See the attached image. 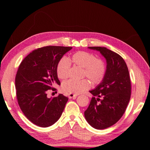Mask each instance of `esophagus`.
Segmentation results:
<instances>
[{
    "mask_svg": "<svg viewBox=\"0 0 150 150\" xmlns=\"http://www.w3.org/2000/svg\"><path fill=\"white\" fill-rule=\"evenodd\" d=\"M77 96H78V95H77V94H73V93H69V95H68V96H69V98L76 97Z\"/></svg>",
    "mask_w": 150,
    "mask_h": 150,
    "instance_id": "1",
    "label": "esophagus"
}]
</instances>
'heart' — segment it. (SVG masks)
I'll return each mask as SVG.
<instances>
[{"mask_svg":"<svg viewBox=\"0 0 150 150\" xmlns=\"http://www.w3.org/2000/svg\"><path fill=\"white\" fill-rule=\"evenodd\" d=\"M74 64L83 67V75H86L94 84H98L105 77L106 72L105 62L99 58H96L93 54L85 51H79L71 56ZM70 62L67 57H63L57 65V75L61 79H65L69 75ZM91 83L88 79H69L62 85L64 92L73 94H79L90 87Z\"/></svg>","mask_w":150,"mask_h":150,"instance_id":"b5f03b06","label":"heart"}]
</instances>
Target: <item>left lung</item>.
Instances as JSON below:
<instances>
[{"label":"left lung","instance_id":"obj_1","mask_svg":"<svg viewBox=\"0 0 150 150\" xmlns=\"http://www.w3.org/2000/svg\"><path fill=\"white\" fill-rule=\"evenodd\" d=\"M98 51L106 60L105 77L95 89L85 111L90 125L98 130L107 128L120 120L130 99L131 82L128 67L120 55L105 47H88Z\"/></svg>","mask_w":150,"mask_h":150}]
</instances>
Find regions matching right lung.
Instances as JSON below:
<instances>
[{"label": "right lung", "instance_id": "obj_1", "mask_svg": "<svg viewBox=\"0 0 150 150\" xmlns=\"http://www.w3.org/2000/svg\"><path fill=\"white\" fill-rule=\"evenodd\" d=\"M72 47L49 45L34 50L20 63L15 78L16 97L25 116L35 125L48 127L59 120L68 98L62 94L47 98L48 90L60 85L57 75L59 59Z\"/></svg>", "mask_w": 150, "mask_h": 150}]
</instances>
